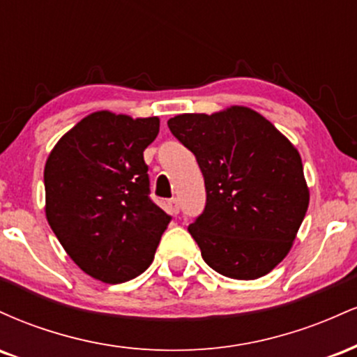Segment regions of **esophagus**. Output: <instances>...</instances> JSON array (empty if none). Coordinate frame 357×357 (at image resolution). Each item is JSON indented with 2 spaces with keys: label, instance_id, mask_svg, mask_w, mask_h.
<instances>
[{
  "label": "esophagus",
  "instance_id": "1",
  "mask_svg": "<svg viewBox=\"0 0 357 357\" xmlns=\"http://www.w3.org/2000/svg\"><path fill=\"white\" fill-rule=\"evenodd\" d=\"M167 208H169V213H173V215H178V213H179L178 199H176V198L167 199Z\"/></svg>",
  "mask_w": 357,
  "mask_h": 357
}]
</instances>
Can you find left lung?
I'll list each match as a JSON object with an SVG mask.
<instances>
[{
    "instance_id": "1",
    "label": "left lung",
    "mask_w": 357,
    "mask_h": 357,
    "mask_svg": "<svg viewBox=\"0 0 357 357\" xmlns=\"http://www.w3.org/2000/svg\"><path fill=\"white\" fill-rule=\"evenodd\" d=\"M167 127L204 178L206 204L188 227L203 260L236 280L264 277L289 253L309 206L297 149L247 107L181 114Z\"/></svg>"
}]
</instances>
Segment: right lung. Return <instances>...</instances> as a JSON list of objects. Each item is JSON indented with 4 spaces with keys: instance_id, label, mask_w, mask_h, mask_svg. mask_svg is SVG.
<instances>
[{
    "instance_id": "right-lung-1",
    "label": "right lung",
    "mask_w": 357,
    "mask_h": 357,
    "mask_svg": "<svg viewBox=\"0 0 357 357\" xmlns=\"http://www.w3.org/2000/svg\"><path fill=\"white\" fill-rule=\"evenodd\" d=\"M159 119L90 114L56 142L45 165L47 220L79 267L122 284L153 264L171 216L151 199L144 149Z\"/></svg>"
}]
</instances>
